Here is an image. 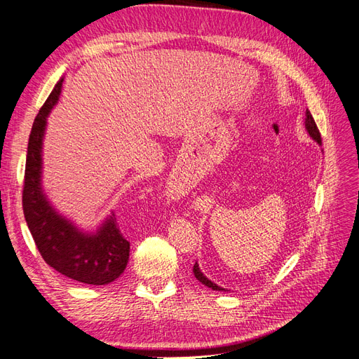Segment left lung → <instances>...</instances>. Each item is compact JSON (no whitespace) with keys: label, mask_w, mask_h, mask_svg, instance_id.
<instances>
[{"label":"left lung","mask_w":359,"mask_h":359,"mask_svg":"<svg viewBox=\"0 0 359 359\" xmlns=\"http://www.w3.org/2000/svg\"><path fill=\"white\" fill-rule=\"evenodd\" d=\"M306 130H307L310 137H311L313 140H316V142H318L319 145H322V137H320V133H319V128H318L316 123H314V119H313V116H311V114H310L309 109L306 111ZM193 273H194V277H196L202 285L211 287L212 290H224L223 287L217 286L215 283H212L211 280H208V278H206V277L203 276V273L201 271L198 262L194 264V266H193ZM224 292H226V290H224Z\"/></svg>","instance_id":"1"}]
</instances>
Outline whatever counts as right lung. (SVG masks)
I'll return each mask as SVG.
<instances>
[{
	"instance_id": "right-lung-1",
	"label": "right lung",
	"mask_w": 359,
	"mask_h": 359,
	"mask_svg": "<svg viewBox=\"0 0 359 359\" xmlns=\"http://www.w3.org/2000/svg\"><path fill=\"white\" fill-rule=\"evenodd\" d=\"M62 81L60 79L32 124L25 165L22 193L24 215L45 262L62 276L86 285L112 283L124 273L130 243L118 227L112 212L95 232H83L57 212L41 189V147L46 119L57 104Z\"/></svg>"
}]
</instances>
